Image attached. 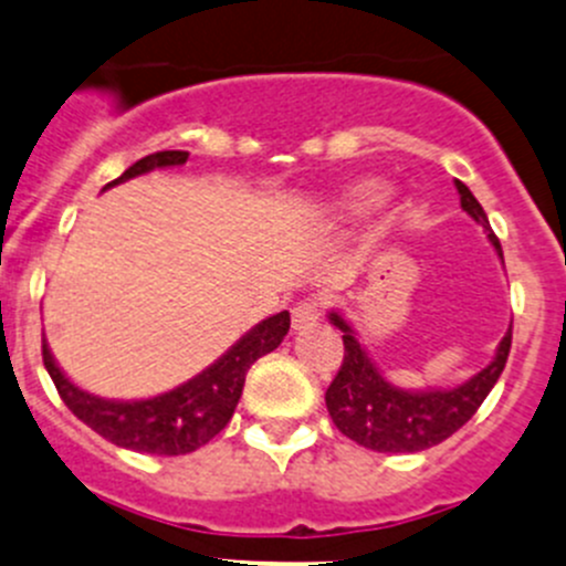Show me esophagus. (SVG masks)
<instances>
[{
  "label": "esophagus",
  "mask_w": 566,
  "mask_h": 566,
  "mask_svg": "<svg viewBox=\"0 0 566 566\" xmlns=\"http://www.w3.org/2000/svg\"><path fill=\"white\" fill-rule=\"evenodd\" d=\"M323 304L317 298H304L293 306V328H310L321 321Z\"/></svg>",
  "instance_id": "34e87169"
}]
</instances>
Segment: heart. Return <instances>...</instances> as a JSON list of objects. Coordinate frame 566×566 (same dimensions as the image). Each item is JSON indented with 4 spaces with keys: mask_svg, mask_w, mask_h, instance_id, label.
Segmentation results:
<instances>
[{
    "mask_svg": "<svg viewBox=\"0 0 566 566\" xmlns=\"http://www.w3.org/2000/svg\"><path fill=\"white\" fill-rule=\"evenodd\" d=\"M384 199H387V188L381 182H359L345 190L343 205L345 210L356 212V216H367V212L378 210Z\"/></svg>",
    "mask_w": 566,
    "mask_h": 566,
    "instance_id": "heart-1",
    "label": "heart"
}]
</instances>
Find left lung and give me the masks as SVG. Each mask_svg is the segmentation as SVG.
Returning <instances> with one entry per match:
<instances>
[{
  "instance_id": "left-lung-1",
  "label": "left lung",
  "mask_w": 566,
  "mask_h": 566,
  "mask_svg": "<svg viewBox=\"0 0 566 566\" xmlns=\"http://www.w3.org/2000/svg\"><path fill=\"white\" fill-rule=\"evenodd\" d=\"M457 190L462 196L464 212L490 232L484 207L470 193L468 185L457 179ZM490 240L503 260L501 240L492 232ZM332 323L343 332L345 356L337 376L326 389V409L334 426L348 440L378 453H417L440 446L442 440L457 434L464 422L479 411L490 389L495 387L503 367H506L509 350H512V328H509L506 337L497 345L495 359L484 370L475 373L470 381L453 389L406 392V389L392 387L376 370V365L365 354L359 339L354 337V328L343 321V315L332 312Z\"/></svg>"
}]
</instances>
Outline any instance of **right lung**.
<instances>
[{
    "label": "right lung",
    "mask_w": 566,
    "mask_h": 566,
    "mask_svg": "<svg viewBox=\"0 0 566 566\" xmlns=\"http://www.w3.org/2000/svg\"><path fill=\"white\" fill-rule=\"evenodd\" d=\"M185 163H188V151H155V155L126 168L107 188L155 171V168L185 166ZM287 332L290 312H279V315L268 317L260 326L251 328L245 337H240L205 373H199L171 392L146 400H104L91 392H82L54 365L46 343H43V365H46L63 403L98 437H104L113 446L126 448V451L182 457V453L207 446L212 437L227 429V422L234 415V406L243 395L249 367L260 356L279 348Z\"/></svg>",
    "instance_id": "right-lung-1"
}]
</instances>
